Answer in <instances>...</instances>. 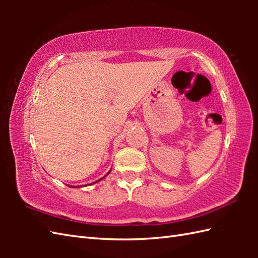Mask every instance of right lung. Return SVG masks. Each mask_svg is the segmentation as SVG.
<instances>
[{
  "label": "right lung",
  "mask_w": 258,
  "mask_h": 258,
  "mask_svg": "<svg viewBox=\"0 0 258 258\" xmlns=\"http://www.w3.org/2000/svg\"><path fill=\"white\" fill-rule=\"evenodd\" d=\"M109 172H111V171H109ZM109 172H108V173H109ZM108 173H107L106 175H108ZM106 175H105V176H106ZM105 176H104V177H105ZM104 177H102V178H104ZM102 178H101V179H102ZM101 179H98V180H101ZM98 180H96V182H98ZM96 182H94V183H96ZM90 185H91V184H90ZM74 187H75V186H74ZM76 187H78V186H76Z\"/></svg>",
  "instance_id": "add662e5"
}]
</instances>
